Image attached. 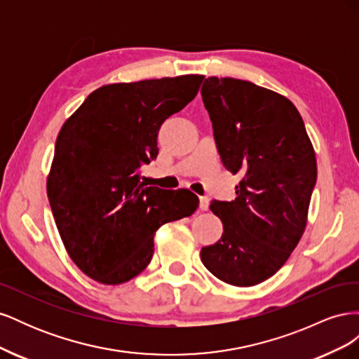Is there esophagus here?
<instances>
[{
	"label": "esophagus",
	"instance_id": "1",
	"mask_svg": "<svg viewBox=\"0 0 359 359\" xmlns=\"http://www.w3.org/2000/svg\"><path fill=\"white\" fill-rule=\"evenodd\" d=\"M199 208L202 210V211H208V208H210V202H208V198L206 196H201L199 198Z\"/></svg>",
	"mask_w": 359,
	"mask_h": 359
}]
</instances>
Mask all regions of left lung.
I'll use <instances>...</instances> for the list:
<instances>
[{"label":"left lung","mask_w":359,"mask_h":359,"mask_svg":"<svg viewBox=\"0 0 359 359\" xmlns=\"http://www.w3.org/2000/svg\"><path fill=\"white\" fill-rule=\"evenodd\" d=\"M201 94L224 168L243 175L235 201L210 205L223 235L201 250V259L224 283L255 286L274 276L301 240L316 156L298 109L285 95L215 76L205 79Z\"/></svg>","instance_id":"left-lung-1"}]
</instances>
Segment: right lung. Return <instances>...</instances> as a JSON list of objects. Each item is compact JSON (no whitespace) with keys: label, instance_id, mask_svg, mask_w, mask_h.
Returning <instances> with one entry per match:
<instances>
[{"label":"right lung","instance_id":"1","mask_svg":"<svg viewBox=\"0 0 359 359\" xmlns=\"http://www.w3.org/2000/svg\"><path fill=\"white\" fill-rule=\"evenodd\" d=\"M202 81L184 74L104 85L62 124L48 198L70 259L99 283L142 273L158 227L198 210L196 194L145 187L139 169L158 154L160 126L196 97Z\"/></svg>","mask_w":359,"mask_h":359}]
</instances>
